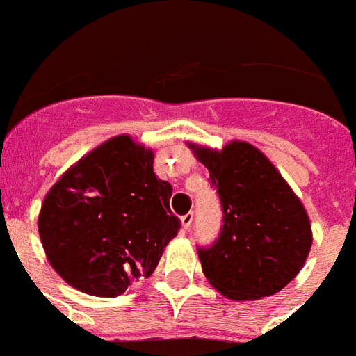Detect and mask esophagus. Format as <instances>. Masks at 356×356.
<instances>
[{
	"instance_id": "34e87169",
	"label": "esophagus",
	"mask_w": 356,
	"mask_h": 356,
	"mask_svg": "<svg viewBox=\"0 0 356 356\" xmlns=\"http://www.w3.org/2000/svg\"><path fill=\"white\" fill-rule=\"evenodd\" d=\"M191 222H193V213L189 211V213H186V215H184V217H181V227H184V229H189V226H191Z\"/></svg>"
}]
</instances>
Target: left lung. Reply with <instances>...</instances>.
I'll use <instances>...</instances> for the list:
<instances>
[{
  "label": "left lung",
  "instance_id": "8db88e82",
  "mask_svg": "<svg viewBox=\"0 0 356 356\" xmlns=\"http://www.w3.org/2000/svg\"><path fill=\"white\" fill-rule=\"evenodd\" d=\"M209 170L222 206V227L198 248L202 272L229 300H259L285 289L311 252V222L301 200L266 156L246 141L222 150L189 145Z\"/></svg>",
  "mask_w": 356,
  "mask_h": 356
}]
</instances>
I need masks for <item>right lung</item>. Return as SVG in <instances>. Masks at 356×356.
I'll return each mask as SVG.
<instances>
[{"instance_id": "1", "label": "right lung", "mask_w": 356, "mask_h": 356, "mask_svg": "<svg viewBox=\"0 0 356 356\" xmlns=\"http://www.w3.org/2000/svg\"><path fill=\"white\" fill-rule=\"evenodd\" d=\"M154 154L130 136L108 139L76 161L45 195L42 246L65 283L92 296L123 294L149 277L180 229L172 187L152 169Z\"/></svg>"}]
</instances>
